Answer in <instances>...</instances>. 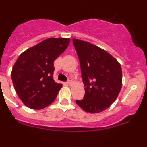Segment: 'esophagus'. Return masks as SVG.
<instances>
[{"label": "esophagus", "mask_w": 147, "mask_h": 147, "mask_svg": "<svg viewBox=\"0 0 147 147\" xmlns=\"http://www.w3.org/2000/svg\"><path fill=\"white\" fill-rule=\"evenodd\" d=\"M72 82H73L72 80L71 79V78H69V79H68V80H67V84H68V85H71L72 84Z\"/></svg>", "instance_id": "1"}]
</instances>
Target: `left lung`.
<instances>
[{"label": "left lung", "instance_id": "8db88e82", "mask_svg": "<svg viewBox=\"0 0 147 147\" xmlns=\"http://www.w3.org/2000/svg\"><path fill=\"white\" fill-rule=\"evenodd\" d=\"M72 42L85 91L83 99L75 102L86 112L103 111L116 100L121 89V65L108 52L92 44L77 39Z\"/></svg>", "mask_w": 147, "mask_h": 147}]
</instances>
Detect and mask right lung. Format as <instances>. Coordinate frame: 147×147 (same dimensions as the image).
Masks as SVG:
<instances>
[{"label": "right lung", "instance_id": "add662e5", "mask_svg": "<svg viewBox=\"0 0 147 147\" xmlns=\"http://www.w3.org/2000/svg\"><path fill=\"white\" fill-rule=\"evenodd\" d=\"M69 42L67 38H49L18 57L11 78L17 95L27 107L42 109L55 100L62 85L53 79L54 62Z\"/></svg>", "mask_w": 147, "mask_h": 147}]
</instances>
